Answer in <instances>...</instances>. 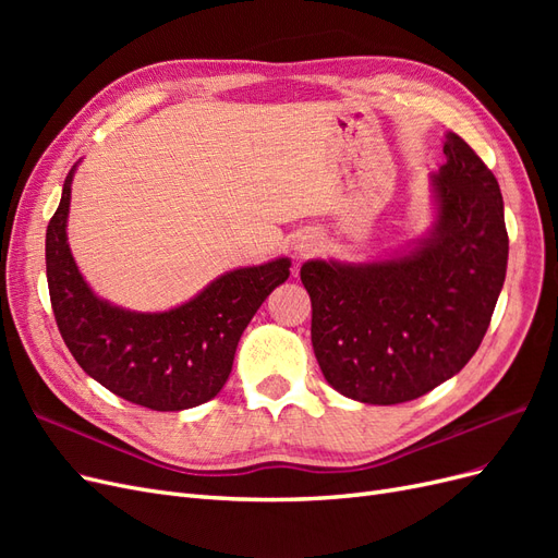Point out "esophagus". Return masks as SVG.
<instances>
[{"label": "esophagus", "mask_w": 558, "mask_h": 558, "mask_svg": "<svg viewBox=\"0 0 558 558\" xmlns=\"http://www.w3.org/2000/svg\"><path fill=\"white\" fill-rule=\"evenodd\" d=\"M320 246H324V238H320L316 230H302L293 242V248L300 258L312 256V253H316Z\"/></svg>", "instance_id": "esophagus-1"}]
</instances>
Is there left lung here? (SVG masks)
Segmentation results:
<instances>
[{
    "label": "left lung",
    "instance_id": "1",
    "mask_svg": "<svg viewBox=\"0 0 558 558\" xmlns=\"http://www.w3.org/2000/svg\"><path fill=\"white\" fill-rule=\"evenodd\" d=\"M445 156L426 234L377 260L300 267L320 373L351 400L421 398L461 373L492 324L510 248L500 185L459 134H445Z\"/></svg>",
    "mask_w": 558,
    "mask_h": 558
}]
</instances>
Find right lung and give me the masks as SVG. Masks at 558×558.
<instances>
[{
    "label": "right lung",
    "instance_id": "obj_1",
    "mask_svg": "<svg viewBox=\"0 0 558 558\" xmlns=\"http://www.w3.org/2000/svg\"><path fill=\"white\" fill-rule=\"evenodd\" d=\"M74 165L46 230L50 305L83 373L142 408L181 412L221 393L253 314L291 275V258L238 267L167 312H132L99 298L66 242Z\"/></svg>",
    "mask_w": 558,
    "mask_h": 558
}]
</instances>
